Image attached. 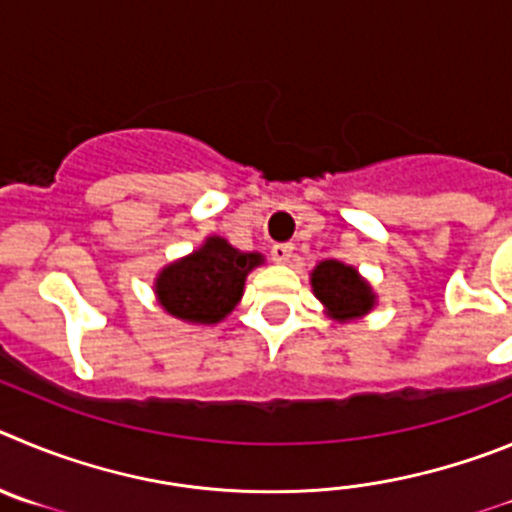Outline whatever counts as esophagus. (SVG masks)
<instances>
[{
  "mask_svg": "<svg viewBox=\"0 0 512 512\" xmlns=\"http://www.w3.org/2000/svg\"><path fill=\"white\" fill-rule=\"evenodd\" d=\"M270 255H273L275 262L285 265V262H288L290 257H293V245H288V242H280V245H273Z\"/></svg>",
  "mask_w": 512,
  "mask_h": 512,
  "instance_id": "obj_1",
  "label": "esophagus"
}]
</instances>
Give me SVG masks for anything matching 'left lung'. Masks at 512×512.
Wrapping results in <instances>:
<instances>
[{
    "instance_id": "8db88e82",
    "label": "left lung",
    "mask_w": 512,
    "mask_h": 512,
    "mask_svg": "<svg viewBox=\"0 0 512 512\" xmlns=\"http://www.w3.org/2000/svg\"><path fill=\"white\" fill-rule=\"evenodd\" d=\"M311 288L316 298L324 303L326 313L336 321L359 319L370 313L377 301L370 283L352 265H344L339 260H324L313 267Z\"/></svg>"
}]
</instances>
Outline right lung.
I'll return each instance as SVG.
<instances>
[{"label": "right lung", "instance_id": "1", "mask_svg": "<svg viewBox=\"0 0 512 512\" xmlns=\"http://www.w3.org/2000/svg\"><path fill=\"white\" fill-rule=\"evenodd\" d=\"M257 265H262L260 252H239L224 237H206L199 250L160 270L155 296L176 319L219 324L239 303L247 273Z\"/></svg>", "mask_w": 512, "mask_h": 512}]
</instances>
